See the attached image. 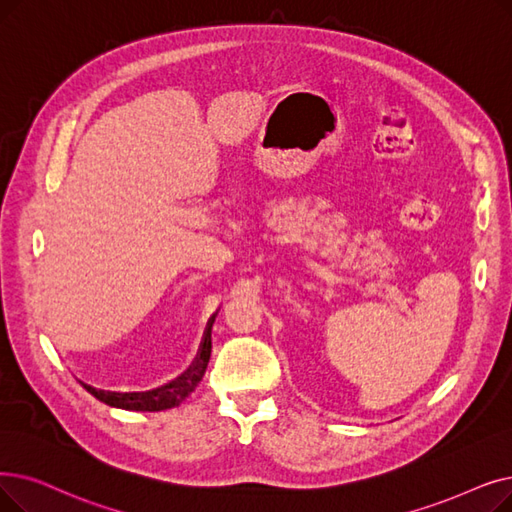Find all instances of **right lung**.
I'll return each mask as SVG.
<instances>
[{
    "label": "right lung",
    "mask_w": 512,
    "mask_h": 512,
    "mask_svg": "<svg viewBox=\"0 0 512 512\" xmlns=\"http://www.w3.org/2000/svg\"><path fill=\"white\" fill-rule=\"evenodd\" d=\"M215 316L209 320L205 337L201 343V349H198V355L194 358V362L190 364V368L177 376L175 381L157 387L152 391H131V393H121V391H106V389H98L87 385L83 381H79L87 391H90L96 399L104 402L106 406L113 408H121V410H136V412H161V410H169L180 406L184 399L196 389V385L203 381L209 358H211V328H213Z\"/></svg>",
    "instance_id": "right-lung-1"
}]
</instances>
